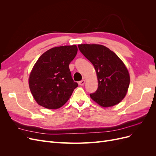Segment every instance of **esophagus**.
<instances>
[{"mask_svg":"<svg viewBox=\"0 0 156 156\" xmlns=\"http://www.w3.org/2000/svg\"><path fill=\"white\" fill-rule=\"evenodd\" d=\"M84 83H85V80H84V79L79 82V85H81V86H83Z\"/></svg>","mask_w":156,"mask_h":156,"instance_id":"obj_1","label":"esophagus"}]
</instances>
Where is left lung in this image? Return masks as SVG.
<instances>
[{"instance_id":"obj_1","label":"left lung","mask_w":156,"mask_h":156,"mask_svg":"<svg viewBox=\"0 0 156 156\" xmlns=\"http://www.w3.org/2000/svg\"><path fill=\"white\" fill-rule=\"evenodd\" d=\"M82 54L95 68L98 88L90 94L91 99L103 107H112L125 98L130 76L122 60L107 47L99 44H80Z\"/></svg>"}]
</instances>
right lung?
Returning <instances> with one entry per match:
<instances>
[{
	"instance_id": "1",
	"label": "right lung",
	"mask_w": 156,
	"mask_h": 156,
	"mask_svg": "<svg viewBox=\"0 0 156 156\" xmlns=\"http://www.w3.org/2000/svg\"><path fill=\"white\" fill-rule=\"evenodd\" d=\"M77 50L75 45L56 47L37 59L29 78L30 92L37 104L49 109H57L68 101L78 87L69 68Z\"/></svg>"
}]
</instances>
